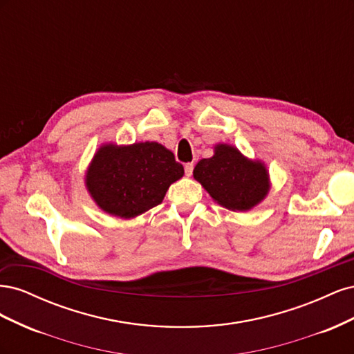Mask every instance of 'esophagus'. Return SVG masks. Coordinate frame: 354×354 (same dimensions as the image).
<instances>
[{
    "label": "esophagus",
    "instance_id": "34e87169",
    "mask_svg": "<svg viewBox=\"0 0 354 354\" xmlns=\"http://www.w3.org/2000/svg\"><path fill=\"white\" fill-rule=\"evenodd\" d=\"M194 167H195V165L192 164V162H189V164L185 165V173H186L187 177H190L192 174H194Z\"/></svg>",
    "mask_w": 354,
    "mask_h": 354
}]
</instances>
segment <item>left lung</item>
I'll use <instances>...</instances> for the list:
<instances>
[{
    "instance_id": "8db88e82",
    "label": "left lung",
    "mask_w": 354,
    "mask_h": 354,
    "mask_svg": "<svg viewBox=\"0 0 354 354\" xmlns=\"http://www.w3.org/2000/svg\"><path fill=\"white\" fill-rule=\"evenodd\" d=\"M194 177L214 202L230 211H250L269 195V169L261 159L245 156L236 146L217 143L214 155L201 159Z\"/></svg>"
}]
</instances>
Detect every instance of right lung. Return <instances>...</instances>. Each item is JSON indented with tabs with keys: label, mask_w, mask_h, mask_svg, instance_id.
<instances>
[{
	"label": "right lung",
	"mask_w": 354,
	"mask_h": 354,
	"mask_svg": "<svg viewBox=\"0 0 354 354\" xmlns=\"http://www.w3.org/2000/svg\"><path fill=\"white\" fill-rule=\"evenodd\" d=\"M185 176L174 153L156 142L103 143L85 171V187L103 212L131 220L164 201Z\"/></svg>",
	"instance_id": "obj_1"
}]
</instances>
